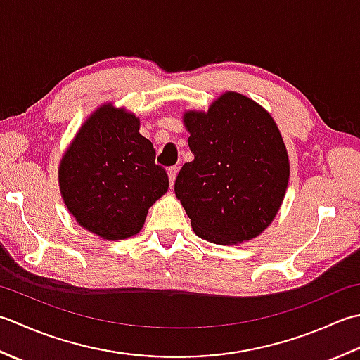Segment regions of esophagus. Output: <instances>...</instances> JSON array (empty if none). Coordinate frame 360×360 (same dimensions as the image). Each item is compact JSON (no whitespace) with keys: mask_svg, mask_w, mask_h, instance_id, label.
<instances>
[{"mask_svg":"<svg viewBox=\"0 0 360 360\" xmlns=\"http://www.w3.org/2000/svg\"><path fill=\"white\" fill-rule=\"evenodd\" d=\"M177 174H179V167L177 166H172L167 169V175H169V185L174 186L175 179H177Z\"/></svg>","mask_w":360,"mask_h":360,"instance_id":"esophagus-1","label":"esophagus"}]
</instances>
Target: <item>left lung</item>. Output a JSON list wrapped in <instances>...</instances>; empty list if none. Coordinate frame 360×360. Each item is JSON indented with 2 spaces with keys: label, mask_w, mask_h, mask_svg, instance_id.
<instances>
[{
  "label": "left lung",
  "mask_w": 360,
  "mask_h": 360,
  "mask_svg": "<svg viewBox=\"0 0 360 360\" xmlns=\"http://www.w3.org/2000/svg\"><path fill=\"white\" fill-rule=\"evenodd\" d=\"M194 160L183 165L175 195L197 236L221 245L250 240L280 210L289 158L266 110L239 93L222 94L207 113H185Z\"/></svg>",
  "instance_id": "1"
}]
</instances>
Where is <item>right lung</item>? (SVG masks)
<instances>
[{
    "label": "right lung",
    "instance_id": "right-lung-1",
    "mask_svg": "<svg viewBox=\"0 0 360 360\" xmlns=\"http://www.w3.org/2000/svg\"><path fill=\"white\" fill-rule=\"evenodd\" d=\"M139 121L102 105L79 130L58 169L60 193L79 225L102 239L134 236L148 210L169 188Z\"/></svg>",
    "mask_w": 360,
    "mask_h": 360
}]
</instances>
